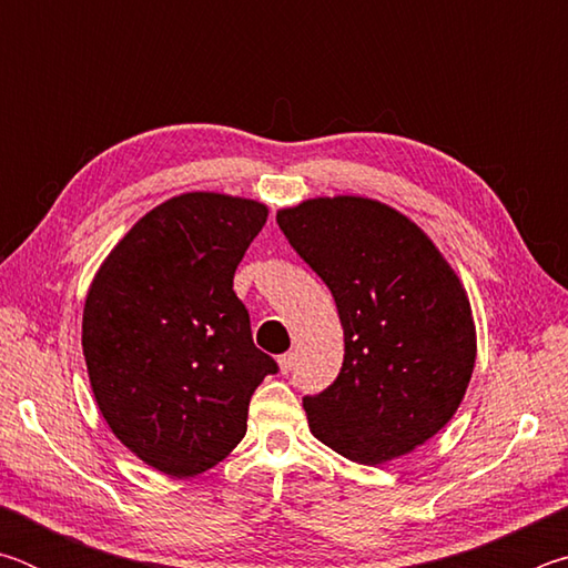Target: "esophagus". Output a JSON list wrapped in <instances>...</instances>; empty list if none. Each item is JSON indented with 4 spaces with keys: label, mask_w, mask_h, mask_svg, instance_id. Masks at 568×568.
<instances>
[{
    "label": "esophagus",
    "mask_w": 568,
    "mask_h": 568,
    "mask_svg": "<svg viewBox=\"0 0 568 568\" xmlns=\"http://www.w3.org/2000/svg\"><path fill=\"white\" fill-rule=\"evenodd\" d=\"M277 365H281V373H291L295 365V353H283L281 358H277Z\"/></svg>",
    "instance_id": "34e87169"
}]
</instances>
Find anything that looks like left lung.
I'll return each instance as SVG.
<instances>
[{
	"instance_id": "8db88e82",
	"label": "left lung",
	"mask_w": 568,
	"mask_h": 568,
	"mask_svg": "<svg viewBox=\"0 0 568 568\" xmlns=\"http://www.w3.org/2000/svg\"><path fill=\"white\" fill-rule=\"evenodd\" d=\"M287 243L331 287L345 355L303 398L313 436L355 464L406 456L454 418L476 363V328L454 267L378 200L315 197L277 210Z\"/></svg>"
}]
</instances>
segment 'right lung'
I'll use <instances>...</instances> for the list:
<instances>
[{
  "instance_id": "1",
  "label": "right lung",
  "mask_w": 568,
  "mask_h": 568,
  "mask_svg": "<svg viewBox=\"0 0 568 568\" xmlns=\"http://www.w3.org/2000/svg\"><path fill=\"white\" fill-rule=\"evenodd\" d=\"M263 203L185 192L150 210L90 285L82 351L104 420L148 466L190 478L247 430L250 396L277 373L233 291Z\"/></svg>"
}]
</instances>
